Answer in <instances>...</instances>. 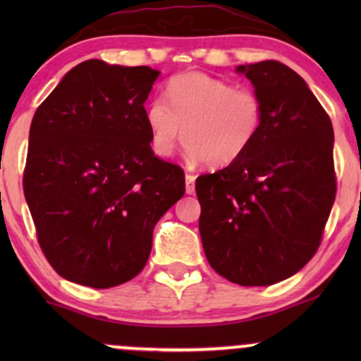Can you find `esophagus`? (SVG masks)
I'll use <instances>...</instances> for the list:
<instances>
[{"label": "esophagus", "mask_w": 361, "mask_h": 361, "mask_svg": "<svg viewBox=\"0 0 361 361\" xmlns=\"http://www.w3.org/2000/svg\"><path fill=\"white\" fill-rule=\"evenodd\" d=\"M195 175H186L185 176V185H186V193L192 195L195 192Z\"/></svg>", "instance_id": "34e87169"}]
</instances>
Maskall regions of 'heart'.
Listing matches in <instances>:
<instances>
[{"label": "heart", "mask_w": 361, "mask_h": 361, "mask_svg": "<svg viewBox=\"0 0 361 361\" xmlns=\"http://www.w3.org/2000/svg\"><path fill=\"white\" fill-rule=\"evenodd\" d=\"M263 102L252 90L205 73L176 74L163 98L146 109L152 151L168 157L183 135L190 163L229 166L246 154L263 126Z\"/></svg>", "instance_id": "heart-1"}]
</instances>
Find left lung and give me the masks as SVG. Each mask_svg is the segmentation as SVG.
<instances>
[{"label": "left lung", "instance_id": "1", "mask_svg": "<svg viewBox=\"0 0 361 361\" xmlns=\"http://www.w3.org/2000/svg\"><path fill=\"white\" fill-rule=\"evenodd\" d=\"M263 102V126L246 154L195 181L200 235L219 275L264 287L316 255L336 198L329 115L305 81L279 61L239 66Z\"/></svg>", "mask_w": 361, "mask_h": 361}]
</instances>
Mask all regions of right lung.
<instances>
[{"label":"right lung","instance_id":"1","mask_svg":"<svg viewBox=\"0 0 361 361\" xmlns=\"http://www.w3.org/2000/svg\"><path fill=\"white\" fill-rule=\"evenodd\" d=\"M147 66L78 64L40 103L23 193L37 241L62 279L93 288L146 267L156 222L185 195V173L154 156L146 123Z\"/></svg>","mask_w":361,"mask_h":361}]
</instances>
